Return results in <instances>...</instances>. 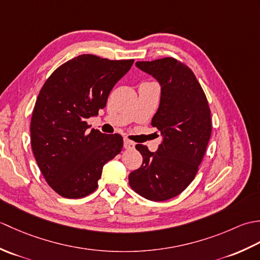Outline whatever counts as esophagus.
<instances>
[{
    "label": "esophagus",
    "mask_w": 260,
    "mask_h": 260,
    "mask_svg": "<svg viewBox=\"0 0 260 260\" xmlns=\"http://www.w3.org/2000/svg\"><path fill=\"white\" fill-rule=\"evenodd\" d=\"M124 147L126 150H132V148L135 147V143L128 139H124Z\"/></svg>",
    "instance_id": "1"
}]
</instances>
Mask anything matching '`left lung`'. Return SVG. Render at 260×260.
Returning <instances> with one entry per match:
<instances>
[{
    "label": "left lung",
    "instance_id": "1",
    "mask_svg": "<svg viewBox=\"0 0 260 260\" xmlns=\"http://www.w3.org/2000/svg\"><path fill=\"white\" fill-rule=\"evenodd\" d=\"M136 66L161 84L152 126L163 139L155 153L146 145L135 146L143 163L129 173V185L147 200L165 201L179 196L196 178L211 136V110L196 75L180 60L167 57Z\"/></svg>",
    "mask_w": 260,
    "mask_h": 260
}]
</instances>
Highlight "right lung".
Listing matches in <instances>:
<instances>
[{
	"mask_svg": "<svg viewBox=\"0 0 260 260\" xmlns=\"http://www.w3.org/2000/svg\"><path fill=\"white\" fill-rule=\"evenodd\" d=\"M134 59L81 54L60 66L39 92L31 118V146L47 183L59 196L96 191L103 167L120 153L123 137L88 132L87 119L106 106L113 87Z\"/></svg>",
	"mask_w": 260,
	"mask_h": 260,
	"instance_id": "obj_1",
	"label": "right lung"
}]
</instances>
